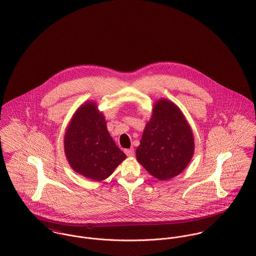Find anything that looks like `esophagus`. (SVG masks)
I'll use <instances>...</instances> for the list:
<instances>
[{
	"instance_id": "1",
	"label": "esophagus",
	"mask_w": 256,
	"mask_h": 256,
	"mask_svg": "<svg viewBox=\"0 0 256 256\" xmlns=\"http://www.w3.org/2000/svg\"><path fill=\"white\" fill-rule=\"evenodd\" d=\"M124 153L126 154V156H130V157H132V156H134V148L126 149V150H124Z\"/></svg>"
}]
</instances>
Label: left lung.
<instances>
[{
    "instance_id": "obj_1",
    "label": "left lung",
    "mask_w": 256,
    "mask_h": 256,
    "mask_svg": "<svg viewBox=\"0 0 256 256\" xmlns=\"http://www.w3.org/2000/svg\"><path fill=\"white\" fill-rule=\"evenodd\" d=\"M194 150L192 132L184 114L174 103L159 100L136 149L138 161L153 176L166 180L184 170Z\"/></svg>"
}]
</instances>
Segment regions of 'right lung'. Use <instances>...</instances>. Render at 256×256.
Listing matches in <instances>:
<instances>
[{"label":"right lung","mask_w":256,"mask_h":256,"mask_svg":"<svg viewBox=\"0 0 256 256\" xmlns=\"http://www.w3.org/2000/svg\"><path fill=\"white\" fill-rule=\"evenodd\" d=\"M64 152L74 170L98 182L111 176L126 159L95 103L82 106L72 116L64 136Z\"/></svg>","instance_id":"1"}]
</instances>
